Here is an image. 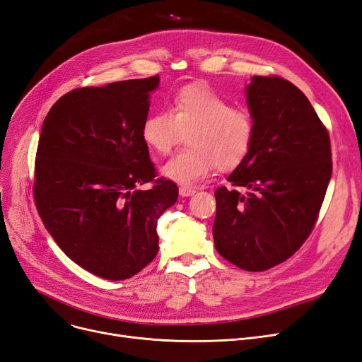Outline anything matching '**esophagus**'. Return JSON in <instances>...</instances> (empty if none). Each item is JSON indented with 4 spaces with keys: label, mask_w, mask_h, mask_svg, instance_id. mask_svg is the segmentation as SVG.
<instances>
[{
    "label": "esophagus",
    "mask_w": 362,
    "mask_h": 362,
    "mask_svg": "<svg viewBox=\"0 0 362 362\" xmlns=\"http://www.w3.org/2000/svg\"><path fill=\"white\" fill-rule=\"evenodd\" d=\"M196 193L194 189H192V187H180V194L182 197H189V196H193Z\"/></svg>",
    "instance_id": "34e87169"
}]
</instances>
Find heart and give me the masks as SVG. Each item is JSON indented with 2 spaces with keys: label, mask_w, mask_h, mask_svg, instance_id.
<instances>
[{
  "label": "heart",
  "mask_w": 362,
  "mask_h": 362,
  "mask_svg": "<svg viewBox=\"0 0 362 362\" xmlns=\"http://www.w3.org/2000/svg\"><path fill=\"white\" fill-rule=\"evenodd\" d=\"M251 114L230 104L206 86H187L169 104L144 120L141 136L156 154L168 156L187 134L189 147L163 166V175L181 185H194L218 168H238L254 141Z\"/></svg>",
  "instance_id": "1"
}]
</instances>
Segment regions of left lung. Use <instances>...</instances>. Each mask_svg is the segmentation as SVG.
Wrapping results in <instances>:
<instances>
[{
	"label": "left lung",
	"instance_id": "8db88e82",
	"mask_svg": "<svg viewBox=\"0 0 362 362\" xmlns=\"http://www.w3.org/2000/svg\"><path fill=\"white\" fill-rule=\"evenodd\" d=\"M254 141L215 190V248L227 262L263 272L294 255L310 236L332 172L329 135L309 99L279 76L247 88Z\"/></svg>",
	"mask_w": 362,
	"mask_h": 362
}]
</instances>
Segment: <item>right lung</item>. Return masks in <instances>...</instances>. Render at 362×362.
I'll list each match as a JSON object with an SVG mask.
<instances>
[{"instance_id": "right-lung-1", "label": "right lung", "mask_w": 362, "mask_h": 362, "mask_svg": "<svg viewBox=\"0 0 362 362\" xmlns=\"http://www.w3.org/2000/svg\"><path fill=\"white\" fill-rule=\"evenodd\" d=\"M157 86L153 76L74 89L42 123L33 187L38 215L72 262L99 278L124 281L151 263L157 220L178 199L175 182L157 178L141 136Z\"/></svg>"}]
</instances>
